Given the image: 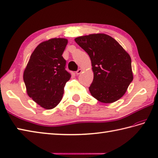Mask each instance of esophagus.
<instances>
[{"label": "esophagus", "instance_id": "esophagus-1", "mask_svg": "<svg viewBox=\"0 0 158 158\" xmlns=\"http://www.w3.org/2000/svg\"><path fill=\"white\" fill-rule=\"evenodd\" d=\"M82 71V70L81 69H79L77 70V71H76V74H77V75H79L80 73H81Z\"/></svg>", "mask_w": 158, "mask_h": 158}]
</instances>
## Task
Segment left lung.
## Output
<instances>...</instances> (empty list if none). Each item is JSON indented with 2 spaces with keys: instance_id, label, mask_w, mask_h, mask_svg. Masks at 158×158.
<instances>
[{
  "instance_id": "1",
  "label": "left lung",
  "mask_w": 158,
  "mask_h": 158,
  "mask_svg": "<svg viewBox=\"0 0 158 158\" xmlns=\"http://www.w3.org/2000/svg\"><path fill=\"white\" fill-rule=\"evenodd\" d=\"M91 58L94 80L91 96L103 103H112L126 93L133 79L131 59L114 38L95 34L75 38Z\"/></svg>"
}]
</instances>
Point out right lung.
<instances>
[{
  "instance_id": "1",
  "label": "right lung",
  "mask_w": 158,
  "mask_h": 158,
  "mask_svg": "<svg viewBox=\"0 0 158 158\" xmlns=\"http://www.w3.org/2000/svg\"><path fill=\"white\" fill-rule=\"evenodd\" d=\"M68 41L52 38L34 49L24 71L27 93L43 108L52 109L62 100L64 87L71 78L62 57Z\"/></svg>"
}]
</instances>
